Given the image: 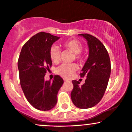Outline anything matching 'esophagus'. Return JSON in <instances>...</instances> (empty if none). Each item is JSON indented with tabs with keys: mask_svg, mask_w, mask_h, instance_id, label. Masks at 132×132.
<instances>
[{
	"mask_svg": "<svg viewBox=\"0 0 132 132\" xmlns=\"http://www.w3.org/2000/svg\"><path fill=\"white\" fill-rule=\"evenodd\" d=\"M63 80H64V82H67V81H68V79H63Z\"/></svg>",
	"mask_w": 132,
	"mask_h": 132,
	"instance_id": "esophagus-1",
	"label": "esophagus"
}]
</instances>
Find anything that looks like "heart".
<instances>
[{
    "label": "heart",
    "mask_w": 132,
    "mask_h": 132,
    "mask_svg": "<svg viewBox=\"0 0 132 132\" xmlns=\"http://www.w3.org/2000/svg\"><path fill=\"white\" fill-rule=\"evenodd\" d=\"M62 46L74 53L76 60L79 62L83 60L82 55L80 54V52L82 50V45L80 42L74 39H68L62 43ZM49 55L53 63H58L60 62V52L57 46L55 45L51 46L49 50ZM77 69L78 67L76 63H63L56 68L55 73L62 77L68 79L73 76Z\"/></svg>",
    "instance_id": "heart-1"
}]
</instances>
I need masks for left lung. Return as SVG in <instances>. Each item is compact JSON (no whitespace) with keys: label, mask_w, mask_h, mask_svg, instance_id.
<instances>
[{"label":"left lung","mask_w":132,"mask_h":132,"mask_svg":"<svg viewBox=\"0 0 132 132\" xmlns=\"http://www.w3.org/2000/svg\"><path fill=\"white\" fill-rule=\"evenodd\" d=\"M79 35L87 40L89 46L88 59L80 73L86 79L81 86L79 81L72 80L70 96L76 107L87 109L96 105L103 97L111 73V62L105 46L97 38L87 33Z\"/></svg>","instance_id":"obj_1"}]
</instances>
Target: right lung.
<instances>
[{"label": "right lung", "mask_w": 132, "mask_h": 132, "mask_svg": "<svg viewBox=\"0 0 132 132\" xmlns=\"http://www.w3.org/2000/svg\"><path fill=\"white\" fill-rule=\"evenodd\" d=\"M58 36L40 32L32 36L21 49L18 66L21 88L29 103L36 109L48 111L57 103V94L63 84L58 75L52 82L45 80L52 66L49 50Z\"/></svg>", "instance_id": "add662e5"}]
</instances>
